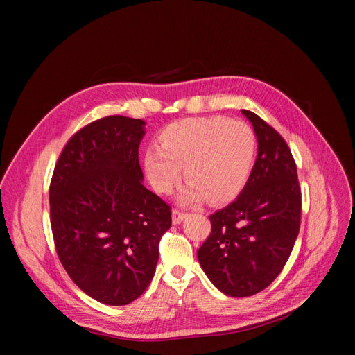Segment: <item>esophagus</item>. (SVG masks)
Wrapping results in <instances>:
<instances>
[{
  "mask_svg": "<svg viewBox=\"0 0 355 355\" xmlns=\"http://www.w3.org/2000/svg\"><path fill=\"white\" fill-rule=\"evenodd\" d=\"M187 216H188L187 213H184V211H179V210H176V209H175L173 211H171V220H173V223H175V225L180 223V222L184 220Z\"/></svg>",
  "mask_w": 355,
  "mask_h": 355,
  "instance_id": "1",
  "label": "esophagus"
}]
</instances>
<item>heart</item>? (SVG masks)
Instances as JSON below:
<instances>
[{"label": "heart", "mask_w": 355, "mask_h": 355, "mask_svg": "<svg viewBox=\"0 0 355 355\" xmlns=\"http://www.w3.org/2000/svg\"><path fill=\"white\" fill-rule=\"evenodd\" d=\"M256 136L249 124L225 116H196L170 124L159 146L146 149L144 164L155 191L168 194L185 170L188 185L179 200L207 198L218 204L234 198L250 176Z\"/></svg>", "instance_id": "heart-1"}]
</instances>
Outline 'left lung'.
<instances>
[{"mask_svg":"<svg viewBox=\"0 0 355 355\" xmlns=\"http://www.w3.org/2000/svg\"><path fill=\"white\" fill-rule=\"evenodd\" d=\"M257 157L245 187L227 207L210 214L211 232L198 262L222 293L262 292L282 272L300 227V189L292 153L274 128L250 111Z\"/></svg>","mask_w":355,"mask_h":355,"instance_id":"1","label":"left lung"}]
</instances>
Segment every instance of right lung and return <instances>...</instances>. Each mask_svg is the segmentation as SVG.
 I'll list each match as a JSON object with an SVG mask.
<instances>
[{"mask_svg":"<svg viewBox=\"0 0 355 355\" xmlns=\"http://www.w3.org/2000/svg\"><path fill=\"white\" fill-rule=\"evenodd\" d=\"M145 121L111 115L75 133L50 184V222L72 282L101 304L133 302L151 283L170 206L142 184Z\"/></svg>","mask_w":355,"mask_h":355,"instance_id":"add662e5","label":"right lung"}]
</instances>
